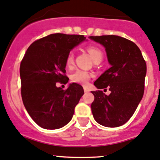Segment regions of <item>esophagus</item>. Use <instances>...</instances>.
<instances>
[{"instance_id": "34e87169", "label": "esophagus", "mask_w": 160, "mask_h": 160, "mask_svg": "<svg viewBox=\"0 0 160 160\" xmlns=\"http://www.w3.org/2000/svg\"><path fill=\"white\" fill-rule=\"evenodd\" d=\"M83 90H84L85 93H88V92H89V90H88L87 88H83Z\"/></svg>"}]
</instances>
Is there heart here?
<instances>
[{
	"mask_svg": "<svg viewBox=\"0 0 160 160\" xmlns=\"http://www.w3.org/2000/svg\"><path fill=\"white\" fill-rule=\"evenodd\" d=\"M88 50L90 54V56L93 58V61H98L99 59H102L103 52L101 49L96 46H88ZM74 63V53L73 52L71 51L67 54V59H66V65L67 67H72ZM72 81L74 83H80L82 85H86L89 82L90 79V74L88 72L84 70H78L71 76Z\"/></svg>",
	"mask_w": 160,
	"mask_h": 160,
	"instance_id": "obj_1",
	"label": "heart"
}]
</instances>
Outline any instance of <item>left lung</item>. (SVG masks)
I'll return each mask as SVG.
<instances>
[{"mask_svg": "<svg viewBox=\"0 0 160 160\" xmlns=\"http://www.w3.org/2000/svg\"><path fill=\"white\" fill-rule=\"evenodd\" d=\"M104 46L111 67L94 82L91 111L95 121L110 128L121 126L133 115L143 97L146 63L139 48L118 35L90 36ZM111 91L106 95L104 90Z\"/></svg>", "mask_w": 160, "mask_h": 160, "instance_id": "left-lung-1", "label": "left lung"}]
</instances>
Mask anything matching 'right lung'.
Segmentation results:
<instances>
[{
  "label": "right lung",
  "mask_w": 160,
  "mask_h": 160,
  "mask_svg": "<svg viewBox=\"0 0 160 160\" xmlns=\"http://www.w3.org/2000/svg\"><path fill=\"white\" fill-rule=\"evenodd\" d=\"M85 39L82 35L51 34L34 42L21 62L22 101L31 118L42 128L58 129L72 119L84 93L83 87L72 83L62 90L56 84L67 83V54Z\"/></svg>",
  "instance_id": "obj_1"
}]
</instances>
